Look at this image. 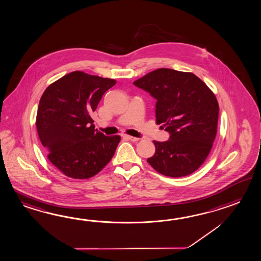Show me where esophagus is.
Instances as JSON below:
<instances>
[{"label":"esophagus","instance_id":"34e87169","mask_svg":"<svg viewBox=\"0 0 261 261\" xmlns=\"http://www.w3.org/2000/svg\"><path fill=\"white\" fill-rule=\"evenodd\" d=\"M122 137L123 138V139H128V140H131V141H133V142H137V141L139 140L138 138H134V137H131V136H129V135H126V134H122Z\"/></svg>","mask_w":261,"mask_h":261}]
</instances>
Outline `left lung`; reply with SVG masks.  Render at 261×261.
<instances>
[{
  "instance_id": "8db88e82",
  "label": "left lung",
  "mask_w": 261,
  "mask_h": 261,
  "mask_svg": "<svg viewBox=\"0 0 261 261\" xmlns=\"http://www.w3.org/2000/svg\"><path fill=\"white\" fill-rule=\"evenodd\" d=\"M156 99L155 117L169 133L154 140L155 153L147 159L157 172L179 178L196 171L212 150L219 106L208 86L193 73L159 68L134 81Z\"/></svg>"
}]
</instances>
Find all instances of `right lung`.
Instances as JSON below:
<instances>
[{
  "label": "right lung",
  "mask_w": 261,
  "mask_h": 261,
  "mask_svg": "<svg viewBox=\"0 0 261 261\" xmlns=\"http://www.w3.org/2000/svg\"><path fill=\"white\" fill-rule=\"evenodd\" d=\"M116 81L81 71L53 82L38 106L36 128L47 158L60 171L74 179L98 173L114 155L120 136L94 130L91 114Z\"/></svg>",
  "instance_id": "add662e5"
}]
</instances>
